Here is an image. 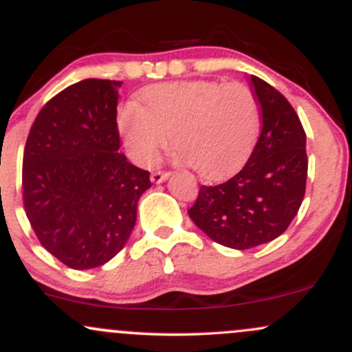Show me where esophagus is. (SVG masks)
<instances>
[{"label":"esophagus","instance_id":"esophagus-1","mask_svg":"<svg viewBox=\"0 0 352 352\" xmlns=\"http://www.w3.org/2000/svg\"><path fill=\"white\" fill-rule=\"evenodd\" d=\"M168 177H170V173L168 172H153L151 175V180L153 182V184H162L164 180H167Z\"/></svg>","mask_w":352,"mask_h":352}]
</instances>
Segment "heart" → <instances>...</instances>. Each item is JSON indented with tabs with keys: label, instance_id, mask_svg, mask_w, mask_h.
Instances as JSON below:
<instances>
[{
	"label": "heart",
	"instance_id": "heart-1",
	"mask_svg": "<svg viewBox=\"0 0 352 352\" xmlns=\"http://www.w3.org/2000/svg\"><path fill=\"white\" fill-rule=\"evenodd\" d=\"M142 100L144 107L127 102L117 114L129 157L142 167L157 162L173 135L179 160L204 179H221L246 162L260 135L256 96L241 82L155 84Z\"/></svg>",
	"mask_w": 352,
	"mask_h": 352
}]
</instances>
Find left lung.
Here are the masks:
<instances>
[{
  "label": "left lung",
  "mask_w": 352,
  "mask_h": 352,
  "mask_svg": "<svg viewBox=\"0 0 352 352\" xmlns=\"http://www.w3.org/2000/svg\"><path fill=\"white\" fill-rule=\"evenodd\" d=\"M261 134L248 162L220 185H201L188 215L217 243L248 250L286 232L305 199L308 155L300 117L281 92L252 76Z\"/></svg>",
  "instance_id": "left-lung-1"
}]
</instances>
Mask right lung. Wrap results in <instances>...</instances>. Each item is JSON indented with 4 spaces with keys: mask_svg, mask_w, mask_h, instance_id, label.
I'll return each mask as SVG.
<instances>
[{
    "mask_svg": "<svg viewBox=\"0 0 352 352\" xmlns=\"http://www.w3.org/2000/svg\"><path fill=\"white\" fill-rule=\"evenodd\" d=\"M120 80L84 79L36 116L23 155V204L39 243L72 270L98 268L124 248L147 170L119 152Z\"/></svg>",
    "mask_w": 352,
    "mask_h": 352,
    "instance_id": "obj_1",
    "label": "right lung"
}]
</instances>
